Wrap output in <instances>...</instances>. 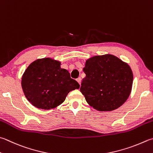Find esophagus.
I'll use <instances>...</instances> for the list:
<instances>
[{
    "label": "esophagus",
    "mask_w": 153,
    "mask_h": 153,
    "mask_svg": "<svg viewBox=\"0 0 153 153\" xmlns=\"http://www.w3.org/2000/svg\"><path fill=\"white\" fill-rule=\"evenodd\" d=\"M81 80H82V79H81V78H80V77H79V78H78V79H76V81L79 83V85L81 84Z\"/></svg>",
    "instance_id": "1"
}]
</instances>
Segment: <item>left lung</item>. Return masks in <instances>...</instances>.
I'll return each instance as SVG.
<instances>
[{
    "label": "left lung",
    "instance_id": "1",
    "mask_svg": "<svg viewBox=\"0 0 153 153\" xmlns=\"http://www.w3.org/2000/svg\"><path fill=\"white\" fill-rule=\"evenodd\" d=\"M80 91L86 102L99 111H111L123 105L131 94V67L112 54L95 56L86 61Z\"/></svg>",
    "mask_w": 153,
    "mask_h": 153
}]
</instances>
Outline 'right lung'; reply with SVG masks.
Here are the masks:
<instances>
[{
  "label": "right lung",
  "instance_id": "obj_1",
  "mask_svg": "<svg viewBox=\"0 0 153 153\" xmlns=\"http://www.w3.org/2000/svg\"><path fill=\"white\" fill-rule=\"evenodd\" d=\"M21 85L28 101L45 110L60 105L69 92L80 87L68 71L60 68L59 61L50 58L32 62L23 74Z\"/></svg>",
  "mask_w": 153,
  "mask_h": 153
}]
</instances>
